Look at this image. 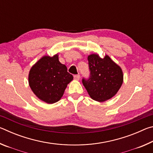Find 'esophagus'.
Wrapping results in <instances>:
<instances>
[{
  "instance_id": "34e87169",
  "label": "esophagus",
  "mask_w": 153,
  "mask_h": 153,
  "mask_svg": "<svg viewBox=\"0 0 153 153\" xmlns=\"http://www.w3.org/2000/svg\"><path fill=\"white\" fill-rule=\"evenodd\" d=\"M74 79H76V80H79V78H80V76L79 74H77V75H75V76H74Z\"/></svg>"
}]
</instances>
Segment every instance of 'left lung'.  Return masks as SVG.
<instances>
[{
	"mask_svg": "<svg viewBox=\"0 0 153 153\" xmlns=\"http://www.w3.org/2000/svg\"><path fill=\"white\" fill-rule=\"evenodd\" d=\"M90 71L88 79L82 83L93 100L104 102L114 97L122 85L123 76L121 67L108 55L102 59L97 54L88 56Z\"/></svg>",
	"mask_w": 153,
	"mask_h": 153,
	"instance_id": "obj_1",
	"label": "left lung"
}]
</instances>
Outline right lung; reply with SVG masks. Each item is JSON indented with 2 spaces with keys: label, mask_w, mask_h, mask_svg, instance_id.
<instances>
[{
  "label": "right lung",
  "mask_w": 153,
  "mask_h": 153,
  "mask_svg": "<svg viewBox=\"0 0 153 153\" xmlns=\"http://www.w3.org/2000/svg\"><path fill=\"white\" fill-rule=\"evenodd\" d=\"M67 67L59 61L57 54L44 56L31 68L29 85L39 99L48 104L56 102L63 97L67 84L73 79Z\"/></svg>",
  "instance_id": "add662e5"
}]
</instances>
